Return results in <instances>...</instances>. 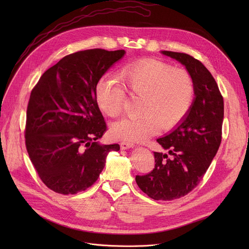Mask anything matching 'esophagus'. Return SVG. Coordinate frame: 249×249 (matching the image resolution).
I'll return each instance as SVG.
<instances>
[{
	"mask_svg": "<svg viewBox=\"0 0 249 249\" xmlns=\"http://www.w3.org/2000/svg\"><path fill=\"white\" fill-rule=\"evenodd\" d=\"M120 147L122 150H127V149H131L134 148L135 145L133 143H129V142H121Z\"/></svg>",
	"mask_w": 249,
	"mask_h": 249,
	"instance_id": "obj_1",
	"label": "esophagus"
}]
</instances>
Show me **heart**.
I'll list each match as a JSON object with an SVG mask.
<instances>
[{
  "instance_id": "1",
  "label": "heart",
  "mask_w": 249,
  "mask_h": 249,
  "mask_svg": "<svg viewBox=\"0 0 249 249\" xmlns=\"http://www.w3.org/2000/svg\"><path fill=\"white\" fill-rule=\"evenodd\" d=\"M120 85L104 76L95 87L99 108L110 117L123 111L127 93L141 97L136 118H124L111 127L113 138L143 142L159 128L167 131L179 124L190 111L195 98V84L186 69L173 68L157 59H142L124 66L119 72Z\"/></svg>"
}]
</instances>
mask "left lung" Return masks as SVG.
<instances>
[{"label": "left lung", "mask_w": 249, "mask_h": 249, "mask_svg": "<svg viewBox=\"0 0 249 249\" xmlns=\"http://www.w3.org/2000/svg\"><path fill=\"white\" fill-rule=\"evenodd\" d=\"M183 64L195 84V99L184 120L157 140L167 152H154L155 168L137 175L140 189L154 200L170 201L191 192L201 181L222 142L224 98L208 69L194 57L162 51Z\"/></svg>", "instance_id": "left-lung-1"}]
</instances>
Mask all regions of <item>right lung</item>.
<instances>
[{"label": "right lung", "instance_id": "add662e5", "mask_svg": "<svg viewBox=\"0 0 249 249\" xmlns=\"http://www.w3.org/2000/svg\"><path fill=\"white\" fill-rule=\"evenodd\" d=\"M124 50L89 49L49 68L32 89L26 110L25 147L42 182L63 195L76 194L98 178L110 151L100 145L107 126L98 108V80Z\"/></svg>", "mask_w": 249, "mask_h": 249}]
</instances>
